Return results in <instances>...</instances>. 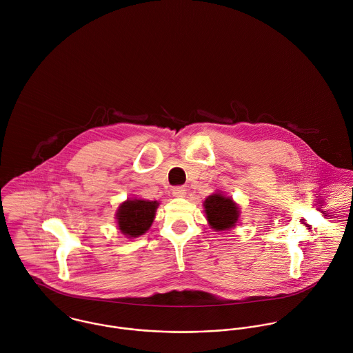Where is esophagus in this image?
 Listing matches in <instances>:
<instances>
[{
    "label": "esophagus",
    "instance_id": "34e87169",
    "mask_svg": "<svg viewBox=\"0 0 353 353\" xmlns=\"http://www.w3.org/2000/svg\"><path fill=\"white\" fill-rule=\"evenodd\" d=\"M172 194H173V196H176V198H184L185 194H187V190H185L184 187H174V188L172 190Z\"/></svg>",
    "mask_w": 353,
    "mask_h": 353
}]
</instances>
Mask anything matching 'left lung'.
Instances as JSON below:
<instances>
[{
  "label": "left lung",
  "mask_w": 353,
  "mask_h": 353,
  "mask_svg": "<svg viewBox=\"0 0 353 353\" xmlns=\"http://www.w3.org/2000/svg\"><path fill=\"white\" fill-rule=\"evenodd\" d=\"M203 208L209 225L215 232L234 228L240 216L239 206L232 201V198H226L221 192L208 196Z\"/></svg>",
  "instance_id": "1"
}]
</instances>
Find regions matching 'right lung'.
Listing matches in <instances>:
<instances>
[{
	"label": "right lung",
	"mask_w": 353,
	"mask_h": 353,
	"mask_svg": "<svg viewBox=\"0 0 353 353\" xmlns=\"http://www.w3.org/2000/svg\"><path fill=\"white\" fill-rule=\"evenodd\" d=\"M158 205L157 201L127 199L116 212L120 232L128 239H135L145 233L155 218Z\"/></svg>",
	"instance_id": "right-lung-1"
}]
</instances>
